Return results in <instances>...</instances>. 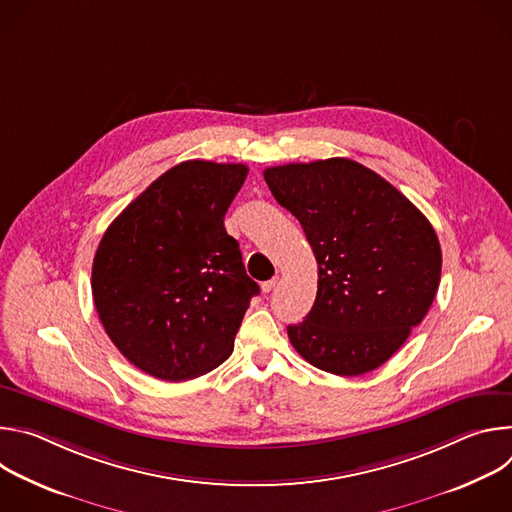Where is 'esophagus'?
Masks as SVG:
<instances>
[{"label": "esophagus", "mask_w": 512, "mask_h": 512, "mask_svg": "<svg viewBox=\"0 0 512 512\" xmlns=\"http://www.w3.org/2000/svg\"><path fill=\"white\" fill-rule=\"evenodd\" d=\"M275 285H277V277H273V279H269V281H263V283H261V289L265 291V294H269V291L275 289Z\"/></svg>", "instance_id": "34e87169"}]
</instances>
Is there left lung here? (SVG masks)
Instances as JSON below:
<instances>
[{
	"instance_id": "obj_1",
	"label": "left lung",
	"mask_w": 512,
	"mask_h": 512,
	"mask_svg": "<svg viewBox=\"0 0 512 512\" xmlns=\"http://www.w3.org/2000/svg\"><path fill=\"white\" fill-rule=\"evenodd\" d=\"M318 261V294L289 342L316 369L358 377L379 369L433 304L440 241L421 210L377 172L346 158L267 168Z\"/></svg>"
}]
</instances>
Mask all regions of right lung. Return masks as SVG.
<instances>
[{"instance_id":"1","label":"right lung","mask_w":512,"mask_h":512,"mask_svg":"<svg viewBox=\"0 0 512 512\" xmlns=\"http://www.w3.org/2000/svg\"><path fill=\"white\" fill-rule=\"evenodd\" d=\"M249 168L188 160L145 188L105 231L93 261L101 324L137 369L188 381L223 364L259 285L225 214Z\"/></svg>"}]
</instances>
